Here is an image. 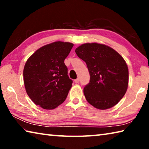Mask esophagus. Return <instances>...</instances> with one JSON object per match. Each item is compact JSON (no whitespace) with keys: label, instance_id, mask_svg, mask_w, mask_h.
<instances>
[{"label":"esophagus","instance_id":"1","mask_svg":"<svg viewBox=\"0 0 149 149\" xmlns=\"http://www.w3.org/2000/svg\"><path fill=\"white\" fill-rule=\"evenodd\" d=\"M75 82L77 83V84H78V83H79V78H77L76 79H75Z\"/></svg>","mask_w":149,"mask_h":149}]
</instances>
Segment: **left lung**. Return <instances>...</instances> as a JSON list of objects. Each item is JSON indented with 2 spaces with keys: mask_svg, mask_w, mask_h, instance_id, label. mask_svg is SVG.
<instances>
[{
  "mask_svg": "<svg viewBox=\"0 0 149 149\" xmlns=\"http://www.w3.org/2000/svg\"><path fill=\"white\" fill-rule=\"evenodd\" d=\"M78 57L85 62L90 81L84 89L89 104L100 110L115 106L125 94L129 72L124 59L107 45L85 43L75 49Z\"/></svg>",
  "mask_w": 149,
  "mask_h": 149,
  "instance_id": "1",
  "label": "left lung"
}]
</instances>
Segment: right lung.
<instances>
[{
	"label": "right lung",
	"mask_w": 149,
	"mask_h": 149,
	"mask_svg": "<svg viewBox=\"0 0 149 149\" xmlns=\"http://www.w3.org/2000/svg\"><path fill=\"white\" fill-rule=\"evenodd\" d=\"M74 44L56 41L36 50L25 64L26 92L35 104L52 110L66 99L73 81L64 64Z\"/></svg>",
	"instance_id": "obj_1"
}]
</instances>
